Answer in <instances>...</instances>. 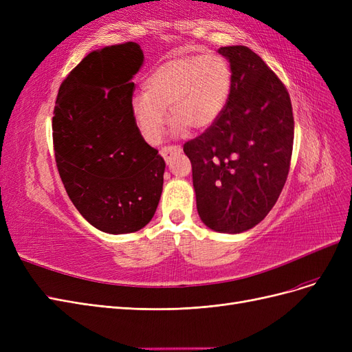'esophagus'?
Wrapping results in <instances>:
<instances>
[{
    "mask_svg": "<svg viewBox=\"0 0 352 352\" xmlns=\"http://www.w3.org/2000/svg\"><path fill=\"white\" fill-rule=\"evenodd\" d=\"M180 151V146H176V145H168V146H163L162 150H160V155H162L164 160H166V163L168 164L170 163V158H172V155L173 154H179Z\"/></svg>",
    "mask_w": 352,
    "mask_h": 352,
    "instance_id": "obj_1",
    "label": "esophagus"
}]
</instances>
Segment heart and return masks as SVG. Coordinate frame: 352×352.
<instances>
[{
	"mask_svg": "<svg viewBox=\"0 0 352 352\" xmlns=\"http://www.w3.org/2000/svg\"><path fill=\"white\" fill-rule=\"evenodd\" d=\"M232 89L229 63L217 54L167 60L144 82V94L132 100V119L146 142L155 144L166 122V105L173 116V132L207 129L225 110Z\"/></svg>",
	"mask_w": 352,
	"mask_h": 352,
	"instance_id": "b5f03b06",
	"label": "heart"
}]
</instances>
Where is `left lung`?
<instances>
[{
  "label": "left lung",
  "mask_w": 352,
  "mask_h": 352,
  "mask_svg": "<svg viewBox=\"0 0 352 352\" xmlns=\"http://www.w3.org/2000/svg\"><path fill=\"white\" fill-rule=\"evenodd\" d=\"M232 89L214 124L184 151L192 164L197 210L220 233H241L269 214L289 173L294 116L280 79L248 47L219 48Z\"/></svg>",
  "instance_id": "8db88e82"
}]
</instances>
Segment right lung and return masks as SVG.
<instances>
[{
  "mask_svg": "<svg viewBox=\"0 0 352 352\" xmlns=\"http://www.w3.org/2000/svg\"><path fill=\"white\" fill-rule=\"evenodd\" d=\"M142 63L136 42L89 52L61 83L52 117L66 192L85 220L111 235L146 226L163 190L164 160L132 119Z\"/></svg>",
  "mask_w": 352,
  "mask_h": 352,
  "instance_id": "add662e5",
  "label": "right lung"
}]
</instances>
